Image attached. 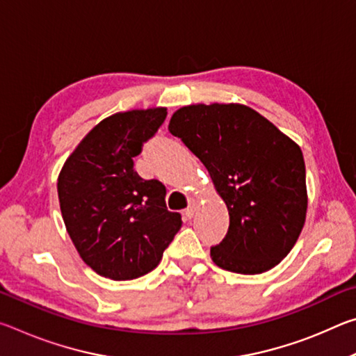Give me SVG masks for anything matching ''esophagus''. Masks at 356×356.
Listing matches in <instances>:
<instances>
[{
  "label": "esophagus",
  "instance_id": "obj_1",
  "mask_svg": "<svg viewBox=\"0 0 356 356\" xmlns=\"http://www.w3.org/2000/svg\"><path fill=\"white\" fill-rule=\"evenodd\" d=\"M195 212H196V202L195 201H190V204H188V207L185 209V212H184V215L186 216V218L188 220H191L193 216H195Z\"/></svg>",
  "mask_w": 356,
  "mask_h": 356
}]
</instances>
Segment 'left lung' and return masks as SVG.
Segmentation results:
<instances>
[{
	"label": "left lung",
	"instance_id": "obj_1",
	"mask_svg": "<svg viewBox=\"0 0 356 356\" xmlns=\"http://www.w3.org/2000/svg\"><path fill=\"white\" fill-rule=\"evenodd\" d=\"M168 130L201 160L227 206L229 229L210 248L212 261L242 275L278 265L297 242L308 209L301 149L237 104L184 106Z\"/></svg>",
	"mask_w": 356,
	"mask_h": 356
}]
</instances>
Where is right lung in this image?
Here are the masks:
<instances>
[{
	"mask_svg": "<svg viewBox=\"0 0 356 356\" xmlns=\"http://www.w3.org/2000/svg\"><path fill=\"white\" fill-rule=\"evenodd\" d=\"M168 116L166 108L118 113L78 144L58 179L64 225L76 251L95 273L135 280L160 264L182 227L166 209V188L134 168L144 143Z\"/></svg>",
	"mask_w": 356,
	"mask_h": 356,
	"instance_id": "obj_1",
	"label": "right lung"
}]
</instances>
